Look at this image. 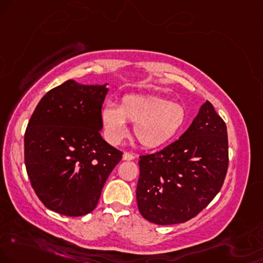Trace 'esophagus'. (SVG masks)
Instances as JSON below:
<instances>
[{
	"instance_id": "34e87169",
	"label": "esophagus",
	"mask_w": 263,
	"mask_h": 263,
	"mask_svg": "<svg viewBox=\"0 0 263 263\" xmlns=\"http://www.w3.org/2000/svg\"><path fill=\"white\" fill-rule=\"evenodd\" d=\"M134 158H135L134 154H132V152H124V154H123V160L132 161V160H134Z\"/></svg>"
}]
</instances>
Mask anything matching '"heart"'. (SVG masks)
Wrapping results in <instances>:
<instances>
[{"label": "heart", "instance_id": "b5f03b06", "mask_svg": "<svg viewBox=\"0 0 263 263\" xmlns=\"http://www.w3.org/2000/svg\"><path fill=\"white\" fill-rule=\"evenodd\" d=\"M101 122L107 139L118 144L128 134L126 122L134 123V135L144 147L166 144L185 123V108L157 96L126 95L118 106L106 103Z\"/></svg>", "mask_w": 263, "mask_h": 263}]
</instances>
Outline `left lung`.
Wrapping results in <instances>:
<instances>
[{"label": "left lung", "mask_w": 263, "mask_h": 263, "mask_svg": "<svg viewBox=\"0 0 263 263\" xmlns=\"http://www.w3.org/2000/svg\"><path fill=\"white\" fill-rule=\"evenodd\" d=\"M137 201L155 224L184 223L199 215L222 189L228 171L227 125L210 101L178 140L141 155Z\"/></svg>", "instance_id": "left-lung-1"}]
</instances>
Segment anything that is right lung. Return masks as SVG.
I'll return each instance as SVG.
<instances>
[{
  "label": "right lung",
  "instance_id": "obj_1",
  "mask_svg": "<svg viewBox=\"0 0 263 263\" xmlns=\"http://www.w3.org/2000/svg\"><path fill=\"white\" fill-rule=\"evenodd\" d=\"M108 89L67 80L37 103L24 134L30 184L48 210L92 212L123 152L103 140L101 108Z\"/></svg>",
  "mask_w": 263,
  "mask_h": 263
}]
</instances>
